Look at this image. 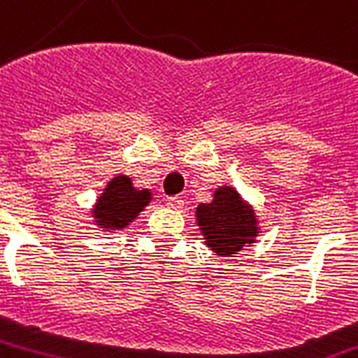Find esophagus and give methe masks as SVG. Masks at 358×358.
Here are the masks:
<instances>
[{"instance_id": "34e87169", "label": "esophagus", "mask_w": 358, "mask_h": 358, "mask_svg": "<svg viewBox=\"0 0 358 358\" xmlns=\"http://www.w3.org/2000/svg\"><path fill=\"white\" fill-rule=\"evenodd\" d=\"M167 206H171V208L174 210H180L184 206V201H182V197H178V195H173V197H167Z\"/></svg>"}]
</instances>
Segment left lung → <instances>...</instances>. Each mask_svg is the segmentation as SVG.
I'll use <instances>...</instances> for the list:
<instances>
[{
	"mask_svg": "<svg viewBox=\"0 0 358 358\" xmlns=\"http://www.w3.org/2000/svg\"><path fill=\"white\" fill-rule=\"evenodd\" d=\"M197 223L206 245L222 257H234L257 236V215L242 201L234 187L215 189L214 201L197 206Z\"/></svg>",
	"mask_w": 358,
	"mask_h": 358,
	"instance_id": "left-lung-1",
	"label": "left lung"
}]
</instances>
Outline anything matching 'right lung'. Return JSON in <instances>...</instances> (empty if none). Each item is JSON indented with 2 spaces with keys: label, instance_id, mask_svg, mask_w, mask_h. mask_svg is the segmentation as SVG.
<instances>
[{
  "label": "right lung",
  "instance_id": "right-lung-1",
  "mask_svg": "<svg viewBox=\"0 0 358 358\" xmlns=\"http://www.w3.org/2000/svg\"><path fill=\"white\" fill-rule=\"evenodd\" d=\"M150 189H135L129 176H116L108 182L94 206L95 223L106 231L129 225L150 203Z\"/></svg>",
  "mask_w": 358,
  "mask_h": 358
}]
</instances>
